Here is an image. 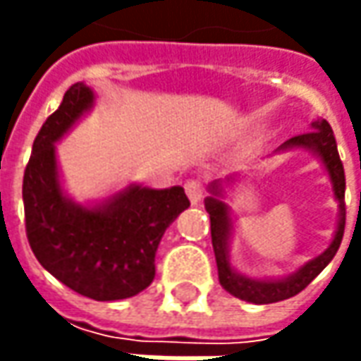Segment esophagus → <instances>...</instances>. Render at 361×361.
<instances>
[{
    "mask_svg": "<svg viewBox=\"0 0 361 361\" xmlns=\"http://www.w3.org/2000/svg\"><path fill=\"white\" fill-rule=\"evenodd\" d=\"M185 190H187V197L190 199L192 204H199L202 201V197H204L201 180H195V178H190V180L185 183Z\"/></svg>",
    "mask_w": 361,
    "mask_h": 361,
    "instance_id": "esophagus-1",
    "label": "esophagus"
}]
</instances>
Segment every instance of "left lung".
<instances>
[{
	"label": "left lung",
	"mask_w": 361,
	"mask_h": 361,
	"mask_svg": "<svg viewBox=\"0 0 361 361\" xmlns=\"http://www.w3.org/2000/svg\"><path fill=\"white\" fill-rule=\"evenodd\" d=\"M293 148H303L313 152L317 159L322 160V164L326 166L331 188H334V197L340 207V219H338V227L334 233V239L329 243L326 251L322 255H317L312 261H307L305 265H301L295 273L281 277V279H253V277H245L241 273L233 269L229 255V243L233 235V216L227 202L223 201V183L215 180L209 190L211 197L204 199V209L211 216V239H213V249H215L216 269H219V281L223 285V289H227L231 295L257 303V305H265V303H275V301H283V299L298 295L299 291H303L313 279L326 269L327 263L336 257L340 249L343 229H345V174H343V164H341L340 154H338V145H336V136L331 126L327 124V120H315L312 122V130L305 134L293 136L289 140H285L275 152H285V150H293ZM237 174L229 176L225 180V185H235Z\"/></svg>",
	"instance_id": "8db88e82"
}]
</instances>
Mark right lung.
<instances>
[{
  "mask_svg": "<svg viewBox=\"0 0 361 361\" xmlns=\"http://www.w3.org/2000/svg\"><path fill=\"white\" fill-rule=\"evenodd\" d=\"M94 106L78 82L63 94L34 140L23 173L25 233L42 267L84 298L116 301L154 279V257L166 227L190 207L185 188L128 185L96 204L72 201L60 185L56 142Z\"/></svg>",
  "mask_w": 361,
  "mask_h": 361,
  "instance_id": "add662e5",
  "label": "right lung"
}]
</instances>
